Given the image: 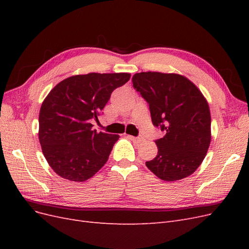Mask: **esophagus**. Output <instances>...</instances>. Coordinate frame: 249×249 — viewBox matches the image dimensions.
Returning a JSON list of instances; mask_svg holds the SVG:
<instances>
[{"label": "esophagus", "instance_id": "1", "mask_svg": "<svg viewBox=\"0 0 249 249\" xmlns=\"http://www.w3.org/2000/svg\"><path fill=\"white\" fill-rule=\"evenodd\" d=\"M129 138L131 139V140H134L135 142H142L143 140V137L142 136H138V137H133V136H129Z\"/></svg>", "mask_w": 249, "mask_h": 249}]
</instances>
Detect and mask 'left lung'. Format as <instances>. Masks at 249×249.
Segmentation results:
<instances>
[{
  "mask_svg": "<svg viewBox=\"0 0 249 249\" xmlns=\"http://www.w3.org/2000/svg\"><path fill=\"white\" fill-rule=\"evenodd\" d=\"M134 88L149 106L155 126L165 132L155 142L158 155L147 168L167 182L189 177L205 159L211 142V114L205 96L178 73H135Z\"/></svg>",
  "mask_w": 249,
  "mask_h": 249,
  "instance_id": "8db88e82",
  "label": "left lung"
}]
</instances>
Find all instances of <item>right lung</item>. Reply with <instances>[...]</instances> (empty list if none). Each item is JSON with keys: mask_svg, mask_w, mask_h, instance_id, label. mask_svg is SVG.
<instances>
[{"mask_svg": "<svg viewBox=\"0 0 249 249\" xmlns=\"http://www.w3.org/2000/svg\"><path fill=\"white\" fill-rule=\"evenodd\" d=\"M131 74H77L53 88L39 112L38 137L42 153L59 177L85 182L106 162L118 135L92 130L91 120L100 115L114 89Z\"/></svg>", "mask_w": 249, "mask_h": 249, "instance_id": "add662e5", "label": "right lung"}]
</instances>
